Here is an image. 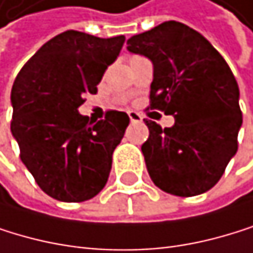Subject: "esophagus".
<instances>
[{"label": "esophagus", "mask_w": 253, "mask_h": 253, "mask_svg": "<svg viewBox=\"0 0 253 253\" xmlns=\"http://www.w3.org/2000/svg\"><path fill=\"white\" fill-rule=\"evenodd\" d=\"M128 116H129V121H131L132 124H140V122L143 121L142 114L137 113V111H128Z\"/></svg>", "instance_id": "obj_1"}]
</instances>
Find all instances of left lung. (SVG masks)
Returning a JSON list of instances; mask_svg holds the SVG:
<instances>
[{
  "mask_svg": "<svg viewBox=\"0 0 253 253\" xmlns=\"http://www.w3.org/2000/svg\"><path fill=\"white\" fill-rule=\"evenodd\" d=\"M154 65L149 108L174 116L171 128L145 121L148 174L162 191L192 197L221 178L238 149L240 90L227 62L199 32L177 21L128 39Z\"/></svg>",
  "mask_w": 253,
  "mask_h": 253,
  "instance_id": "obj_1",
  "label": "left lung"
}]
</instances>
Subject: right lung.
Returning a JSON list of instances; mask_svg holds the SVG:
<instances>
[{"label": "right lung", "instance_id": "obj_1", "mask_svg": "<svg viewBox=\"0 0 253 253\" xmlns=\"http://www.w3.org/2000/svg\"><path fill=\"white\" fill-rule=\"evenodd\" d=\"M125 36L67 30L24 64L12 86L10 129L19 157L47 195L79 203L104 189L129 117L108 111L93 124L78 108L119 56Z\"/></svg>", "mask_w": 253, "mask_h": 253}]
</instances>
